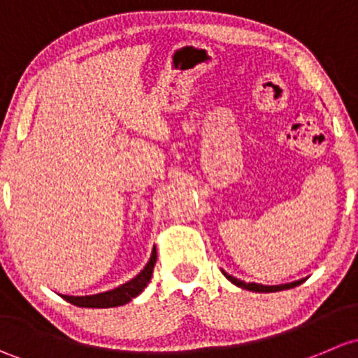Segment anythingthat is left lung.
<instances>
[{
    "label": "left lung",
    "mask_w": 358,
    "mask_h": 358,
    "mask_svg": "<svg viewBox=\"0 0 358 358\" xmlns=\"http://www.w3.org/2000/svg\"><path fill=\"white\" fill-rule=\"evenodd\" d=\"M224 275H226V278L229 279V281L233 282V285L239 286V288H243V289H250V291H257V293H272V291H282V289H289V288H294V286L301 285V282L305 281V279H300V281L289 282V285H279V286H264V285H257V282H243V281H239V279L233 278V275L226 274V272H224Z\"/></svg>",
    "instance_id": "obj_1"
}]
</instances>
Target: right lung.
<instances>
[{
  "label": "right lung",
  "mask_w": 358,
  "mask_h": 358,
  "mask_svg": "<svg viewBox=\"0 0 358 358\" xmlns=\"http://www.w3.org/2000/svg\"><path fill=\"white\" fill-rule=\"evenodd\" d=\"M155 262H157V252H152V259H150L146 267L136 275L134 279H131L125 285L119 286V288L106 291V293L99 294H91V296H67V294H62L64 300H67L69 303L76 305V307H86V308H110V307H120V305L127 303L132 298L138 296L143 289L146 288V285L150 282L153 274Z\"/></svg>",
  "instance_id": "add662e5"
}]
</instances>
